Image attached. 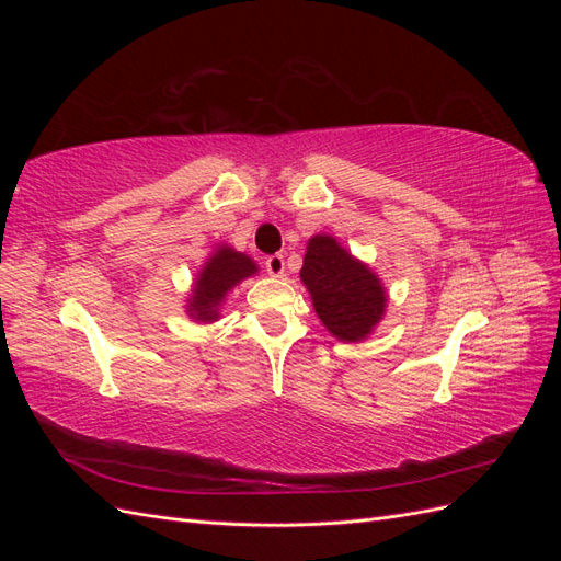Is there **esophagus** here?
<instances>
[{
	"mask_svg": "<svg viewBox=\"0 0 561 561\" xmlns=\"http://www.w3.org/2000/svg\"><path fill=\"white\" fill-rule=\"evenodd\" d=\"M266 271H268V276L280 278L285 274L283 254H271V257H266Z\"/></svg>",
	"mask_w": 561,
	"mask_h": 561,
	"instance_id": "1",
	"label": "esophagus"
}]
</instances>
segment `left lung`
<instances>
[{"instance_id": "8db88e82", "label": "left lung", "mask_w": 561, "mask_h": 561, "mask_svg": "<svg viewBox=\"0 0 561 561\" xmlns=\"http://www.w3.org/2000/svg\"><path fill=\"white\" fill-rule=\"evenodd\" d=\"M299 278L311 295L320 322L339 342H365L386 316L388 293L377 271L355 257L332 233L311 236Z\"/></svg>"}]
</instances>
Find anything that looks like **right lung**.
<instances>
[{"label": "right lung", "mask_w": 561, "mask_h": 561, "mask_svg": "<svg viewBox=\"0 0 561 561\" xmlns=\"http://www.w3.org/2000/svg\"><path fill=\"white\" fill-rule=\"evenodd\" d=\"M257 262L250 254L233 250L227 243L215 245L208 260L201 264L192 283L190 297L184 299V313L198 325H210L222 318V304L236 285L257 276Z\"/></svg>", "instance_id": "right-lung-1"}]
</instances>
